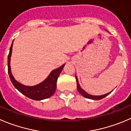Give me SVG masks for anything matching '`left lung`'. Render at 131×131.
<instances>
[{
  "label": "left lung",
  "instance_id": "8db88e82",
  "mask_svg": "<svg viewBox=\"0 0 131 131\" xmlns=\"http://www.w3.org/2000/svg\"><path fill=\"white\" fill-rule=\"evenodd\" d=\"M75 77H76V80H77V89H78V92H79V93H80V94H82L83 96H84L85 98H86L94 100H101V99H102V98H105V96H107L108 94H109L112 91H112L111 92H109V93H107V94H103V95H100V96H95V95H91V94H88L87 92H85V91L83 90V89H82V88H81L80 85V84H79V82H78V78L77 77V76H75Z\"/></svg>",
  "mask_w": 131,
  "mask_h": 131
}]
</instances>
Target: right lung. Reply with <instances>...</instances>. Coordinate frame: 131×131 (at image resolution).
I'll return each instance as SVG.
<instances>
[{"label": "right lung", "mask_w": 131, "mask_h": 131, "mask_svg": "<svg viewBox=\"0 0 131 131\" xmlns=\"http://www.w3.org/2000/svg\"><path fill=\"white\" fill-rule=\"evenodd\" d=\"M13 43L9 49L8 57H7V68L8 74L12 83L15 88L19 91L22 94L34 100H42L51 96L54 93L57 88V82L61 71L63 69L65 64H63L58 68L52 71L45 80L34 86H26L16 80L12 73L10 66V60L12 53Z\"/></svg>", "instance_id": "add662e5"}]
</instances>
